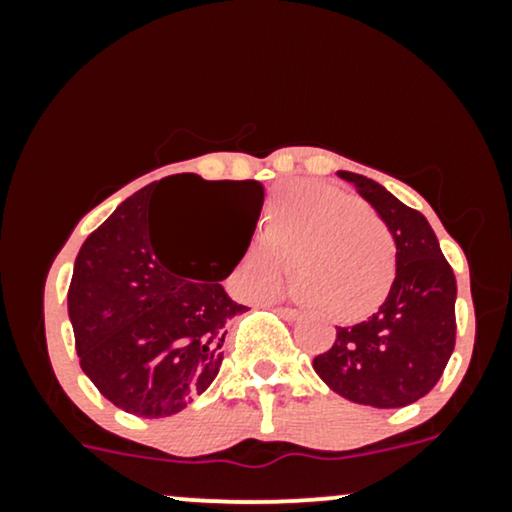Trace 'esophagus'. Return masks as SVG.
<instances>
[{"mask_svg": "<svg viewBox=\"0 0 512 512\" xmlns=\"http://www.w3.org/2000/svg\"><path fill=\"white\" fill-rule=\"evenodd\" d=\"M276 313H279L281 317H284V320H289V322L298 320V317H301V313H298L296 308H276Z\"/></svg>", "mask_w": 512, "mask_h": 512, "instance_id": "1", "label": "esophagus"}]
</instances>
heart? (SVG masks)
<instances>
[{"instance_id": "b5f03b06", "label": "heart", "mask_w": 512, "mask_h": 512, "mask_svg": "<svg viewBox=\"0 0 512 512\" xmlns=\"http://www.w3.org/2000/svg\"><path fill=\"white\" fill-rule=\"evenodd\" d=\"M289 264L298 296L317 313L358 320L390 293L397 248L387 223L358 197L325 182H289L272 195L262 240L240 257V296H272Z\"/></svg>"}]
</instances>
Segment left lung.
Returning a JSON list of instances; mask_svg holds the SVG:
<instances>
[{
    "label": "left lung",
    "mask_w": 512,
    "mask_h": 512,
    "mask_svg": "<svg viewBox=\"0 0 512 512\" xmlns=\"http://www.w3.org/2000/svg\"><path fill=\"white\" fill-rule=\"evenodd\" d=\"M387 223L397 269L385 303L368 320L337 327L332 349L315 356L322 383L344 399L397 409L436 387L455 349L457 281L421 211L366 175L339 170Z\"/></svg>",
    "instance_id": "obj_1"
}]
</instances>
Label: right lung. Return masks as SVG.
Instances as JSON below:
<instances>
[{
    "label": "right lung",
    "mask_w": 512,
    "mask_h": 512,
    "mask_svg": "<svg viewBox=\"0 0 512 512\" xmlns=\"http://www.w3.org/2000/svg\"><path fill=\"white\" fill-rule=\"evenodd\" d=\"M190 190L226 197L252 238L262 182L170 175L127 197L86 238L67 293L81 370L117 409L142 419L178 414L214 383L228 320L248 310L219 284L243 255L202 279L197 264H178L156 223L163 199Z\"/></svg>",
    "instance_id": "add662e5"
}]
</instances>
